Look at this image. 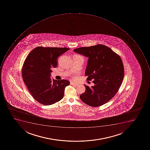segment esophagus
<instances>
[{
    "mask_svg": "<svg viewBox=\"0 0 150 150\" xmlns=\"http://www.w3.org/2000/svg\"><path fill=\"white\" fill-rule=\"evenodd\" d=\"M70 84L71 85H73V86H78V83H74V82H70Z\"/></svg>",
    "mask_w": 150,
    "mask_h": 150,
    "instance_id": "34e87169",
    "label": "esophagus"
}]
</instances>
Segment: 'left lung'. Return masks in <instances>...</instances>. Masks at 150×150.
Segmentation results:
<instances>
[{
  "label": "left lung",
  "instance_id": "1",
  "mask_svg": "<svg viewBox=\"0 0 150 150\" xmlns=\"http://www.w3.org/2000/svg\"><path fill=\"white\" fill-rule=\"evenodd\" d=\"M76 53L88 58L85 75L93 80L91 88L85 85V92L80 95L82 101L98 107L110 100L118 92L124 77L121 58L109 47L103 45L75 49Z\"/></svg>",
  "mask_w": 150,
  "mask_h": 150
}]
</instances>
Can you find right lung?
Instances as JSON below:
<instances>
[{
  "mask_svg": "<svg viewBox=\"0 0 150 150\" xmlns=\"http://www.w3.org/2000/svg\"><path fill=\"white\" fill-rule=\"evenodd\" d=\"M69 49L38 46L25 59L21 71L23 80L32 97L39 103L51 105L64 97L65 88L70 81L52 79L51 69L58 66V58Z\"/></svg>",
  "mask_w": 150,
  "mask_h": 150,
  "instance_id": "obj_1",
  "label": "right lung"
}]
</instances>
